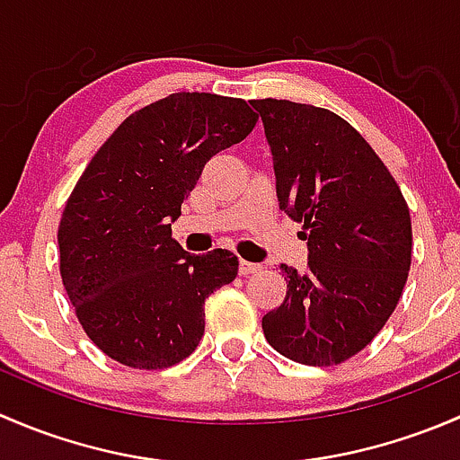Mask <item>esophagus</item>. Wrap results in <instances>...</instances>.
Instances as JSON below:
<instances>
[{"label":"esophagus","instance_id":"1","mask_svg":"<svg viewBox=\"0 0 460 460\" xmlns=\"http://www.w3.org/2000/svg\"><path fill=\"white\" fill-rule=\"evenodd\" d=\"M260 269H262V264L249 262V260H240L238 271H240V276H249V273H256V271H260Z\"/></svg>","mask_w":460,"mask_h":460}]
</instances>
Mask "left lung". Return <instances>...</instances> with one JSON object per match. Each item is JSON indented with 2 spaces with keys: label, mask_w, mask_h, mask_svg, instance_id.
<instances>
[{
  "label": "left lung",
  "mask_w": 460,
  "mask_h": 460,
  "mask_svg": "<svg viewBox=\"0 0 460 460\" xmlns=\"http://www.w3.org/2000/svg\"><path fill=\"white\" fill-rule=\"evenodd\" d=\"M273 155L280 208L303 225L307 271L280 264L287 296L264 314L269 345L327 367L374 341L411 264V220L396 180L365 137L327 109L252 100Z\"/></svg>",
  "instance_id": "8db88e82"
}]
</instances>
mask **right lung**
<instances>
[{
  "mask_svg": "<svg viewBox=\"0 0 460 460\" xmlns=\"http://www.w3.org/2000/svg\"><path fill=\"white\" fill-rule=\"evenodd\" d=\"M244 100L173 93L128 115L77 180L59 222V273L86 336L133 369L180 363L204 300L238 276L226 249L189 253L171 222L204 164L256 127Z\"/></svg>",
  "mask_w": 460,
  "mask_h": 460,
  "instance_id": "obj_1",
  "label": "right lung"
}]
</instances>
